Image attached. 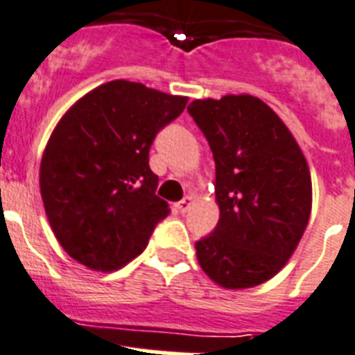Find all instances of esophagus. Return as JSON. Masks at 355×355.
Returning a JSON list of instances; mask_svg holds the SVG:
<instances>
[{"label":"esophagus","instance_id":"esophagus-1","mask_svg":"<svg viewBox=\"0 0 355 355\" xmlns=\"http://www.w3.org/2000/svg\"><path fill=\"white\" fill-rule=\"evenodd\" d=\"M194 203V200H192V196H185L181 202L175 203V209L180 211V213H187L189 209H191V205Z\"/></svg>","mask_w":355,"mask_h":355}]
</instances>
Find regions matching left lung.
<instances>
[{
	"instance_id": "8db88e82",
	"label": "left lung",
	"mask_w": 355,
	"mask_h": 355,
	"mask_svg": "<svg viewBox=\"0 0 355 355\" xmlns=\"http://www.w3.org/2000/svg\"><path fill=\"white\" fill-rule=\"evenodd\" d=\"M189 114L213 159L220 218L196 243L202 270L224 289L268 282L295 254L311 215L309 166L289 128L250 94L194 100Z\"/></svg>"
}]
</instances>
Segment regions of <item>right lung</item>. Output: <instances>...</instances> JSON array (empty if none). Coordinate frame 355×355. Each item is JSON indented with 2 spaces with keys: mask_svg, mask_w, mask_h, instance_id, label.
Returning <instances> with one entry per match:
<instances>
[{
  "mask_svg": "<svg viewBox=\"0 0 355 355\" xmlns=\"http://www.w3.org/2000/svg\"><path fill=\"white\" fill-rule=\"evenodd\" d=\"M189 98L116 79L90 90L55 125L40 163L49 226L72 259L98 272L122 268L168 215L148 155L155 135Z\"/></svg>",
  "mask_w": 355,
  "mask_h": 355,
  "instance_id": "add662e5",
  "label": "right lung"
}]
</instances>
